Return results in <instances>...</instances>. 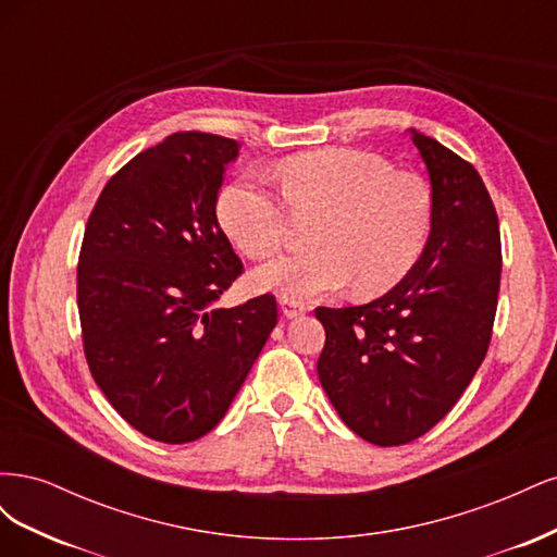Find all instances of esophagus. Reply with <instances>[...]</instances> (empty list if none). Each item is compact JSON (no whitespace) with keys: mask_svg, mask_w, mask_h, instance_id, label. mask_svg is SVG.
I'll return each mask as SVG.
<instances>
[{"mask_svg":"<svg viewBox=\"0 0 557 557\" xmlns=\"http://www.w3.org/2000/svg\"><path fill=\"white\" fill-rule=\"evenodd\" d=\"M281 311L285 318H297L307 311V305H301V301H295V299H281Z\"/></svg>","mask_w":557,"mask_h":557,"instance_id":"obj_1","label":"esophagus"}]
</instances>
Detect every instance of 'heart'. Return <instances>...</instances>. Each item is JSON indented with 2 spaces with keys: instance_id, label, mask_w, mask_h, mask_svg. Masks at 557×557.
I'll list each match as a JSON object with an SVG mask.
<instances>
[{
  "instance_id": "heart-1",
  "label": "heart",
  "mask_w": 557,
  "mask_h": 557,
  "mask_svg": "<svg viewBox=\"0 0 557 557\" xmlns=\"http://www.w3.org/2000/svg\"><path fill=\"white\" fill-rule=\"evenodd\" d=\"M278 185L281 195L260 178H242L218 199V221L250 258L272 256L285 242V206L295 215H318L309 234L313 248L269 260L252 274L262 290L305 301L352 281V293L376 297L407 278L425 252L434 223L430 185L376 153H299L278 170Z\"/></svg>"
}]
</instances>
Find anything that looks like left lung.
<instances>
[{
	"label": "left lung",
	"instance_id": "8db88e82",
	"mask_svg": "<svg viewBox=\"0 0 557 557\" xmlns=\"http://www.w3.org/2000/svg\"><path fill=\"white\" fill-rule=\"evenodd\" d=\"M434 197L425 252L391 293L362 307H318V379L344 423L376 446L430 432L474 379L499 295V221L479 172L411 129Z\"/></svg>",
	"mask_w": 557,
	"mask_h": 557
}]
</instances>
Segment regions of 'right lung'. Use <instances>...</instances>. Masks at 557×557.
<instances>
[{
    "instance_id": "add662e5",
    "label": "right lung",
    "mask_w": 557,
    "mask_h": 557,
    "mask_svg": "<svg viewBox=\"0 0 557 557\" xmlns=\"http://www.w3.org/2000/svg\"><path fill=\"white\" fill-rule=\"evenodd\" d=\"M237 153L218 134H172L109 178L83 234V350L111 407L148 440L211 432L276 327L269 293L213 309L244 272L215 215Z\"/></svg>"
}]
</instances>
